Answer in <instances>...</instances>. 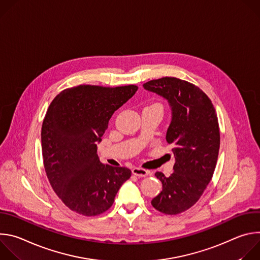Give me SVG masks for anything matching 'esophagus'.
Listing matches in <instances>:
<instances>
[{"label": "esophagus", "mask_w": 260, "mask_h": 260, "mask_svg": "<svg viewBox=\"0 0 260 260\" xmlns=\"http://www.w3.org/2000/svg\"><path fill=\"white\" fill-rule=\"evenodd\" d=\"M132 173L135 175V176H138V177H146L150 174L149 171H147L145 169H142V168H134L132 170Z\"/></svg>", "instance_id": "34e87169"}]
</instances>
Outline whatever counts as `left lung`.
I'll return each mask as SVG.
<instances>
[{
    "mask_svg": "<svg viewBox=\"0 0 260 260\" xmlns=\"http://www.w3.org/2000/svg\"><path fill=\"white\" fill-rule=\"evenodd\" d=\"M143 87L168 100L172 109L166 139L174 145V173L170 177L155 173L162 190L151 205L164 214L176 215L200 200L213 177L220 147L217 114L208 95L187 81L164 77Z\"/></svg>",
    "mask_w": 260,
    "mask_h": 260,
    "instance_id": "left-lung-1",
    "label": "left lung"
}]
</instances>
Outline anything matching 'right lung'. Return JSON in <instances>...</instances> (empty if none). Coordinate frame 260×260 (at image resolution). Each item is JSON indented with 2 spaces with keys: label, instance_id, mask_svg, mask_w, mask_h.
Here are the masks:
<instances>
[{
  "label": "right lung",
  "instance_id": "1",
  "mask_svg": "<svg viewBox=\"0 0 260 260\" xmlns=\"http://www.w3.org/2000/svg\"><path fill=\"white\" fill-rule=\"evenodd\" d=\"M138 90L136 85L67 88L51 102L42 124V155L47 178L72 211L96 216L114 203L132 172L103 165L96 154L108 123Z\"/></svg>",
  "mask_w": 260,
  "mask_h": 260
}]
</instances>
